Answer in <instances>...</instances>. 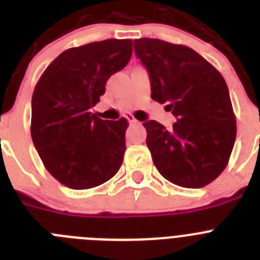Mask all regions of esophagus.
Masks as SVG:
<instances>
[{
	"mask_svg": "<svg viewBox=\"0 0 260 260\" xmlns=\"http://www.w3.org/2000/svg\"><path fill=\"white\" fill-rule=\"evenodd\" d=\"M126 118H127V121L130 123H139V121H138V119L135 118L133 114H127V116H126Z\"/></svg>",
	"mask_w": 260,
	"mask_h": 260,
	"instance_id": "34e87169",
	"label": "esophagus"
}]
</instances>
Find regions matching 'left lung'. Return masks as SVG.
<instances>
[{
	"instance_id": "left-lung-1",
	"label": "left lung",
	"mask_w": 260,
	"mask_h": 260,
	"mask_svg": "<svg viewBox=\"0 0 260 260\" xmlns=\"http://www.w3.org/2000/svg\"><path fill=\"white\" fill-rule=\"evenodd\" d=\"M134 48L150 74L151 98L177 117L171 132L156 121L143 123L153 164L174 185H208L228 165L237 134L224 78L185 45L143 38Z\"/></svg>"
}]
</instances>
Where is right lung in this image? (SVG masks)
<instances>
[{
    "label": "right lung",
    "mask_w": 260,
    "mask_h": 260,
    "mask_svg": "<svg viewBox=\"0 0 260 260\" xmlns=\"http://www.w3.org/2000/svg\"><path fill=\"white\" fill-rule=\"evenodd\" d=\"M133 40L108 39L62 52L32 95L31 137L47 171L74 190L96 187L118 172L126 151V118L89 112L114 73L127 65Z\"/></svg>",
    "instance_id": "1"
}]
</instances>
